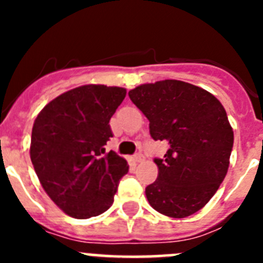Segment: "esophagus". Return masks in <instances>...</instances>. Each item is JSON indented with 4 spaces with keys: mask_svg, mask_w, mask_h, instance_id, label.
I'll return each instance as SVG.
<instances>
[{
    "mask_svg": "<svg viewBox=\"0 0 263 263\" xmlns=\"http://www.w3.org/2000/svg\"><path fill=\"white\" fill-rule=\"evenodd\" d=\"M134 162H137V163H141V162H143V155L142 154L134 155Z\"/></svg>",
    "mask_w": 263,
    "mask_h": 263,
    "instance_id": "34e87169",
    "label": "esophagus"
}]
</instances>
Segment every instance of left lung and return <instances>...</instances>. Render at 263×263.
Segmentation results:
<instances>
[{"mask_svg": "<svg viewBox=\"0 0 263 263\" xmlns=\"http://www.w3.org/2000/svg\"><path fill=\"white\" fill-rule=\"evenodd\" d=\"M129 97L150 121L153 139L170 146L163 159H154L158 178L146 187L148 204L173 218L194 215L228 173L233 129L224 106L208 90L180 80L138 85Z\"/></svg>", "mask_w": 263, "mask_h": 263, "instance_id": "8db88e82", "label": "left lung"}]
</instances>
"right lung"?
Listing matches in <instances>:
<instances>
[{
	"instance_id": "1",
	"label": "right lung",
	"mask_w": 263,
	"mask_h": 263,
	"mask_svg": "<svg viewBox=\"0 0 263 263\" xmlns=\"http://www.w3.org/2000/svg\"><path fill=\"white\" fill-rule=\"evenodd\" d=\"M126 89L88 84L64 92L34 121L30 158L51 200L75 218H89L113 204L126 159L104 146L111 134L109 121Z\"/></svg>"
}]
</instances>
